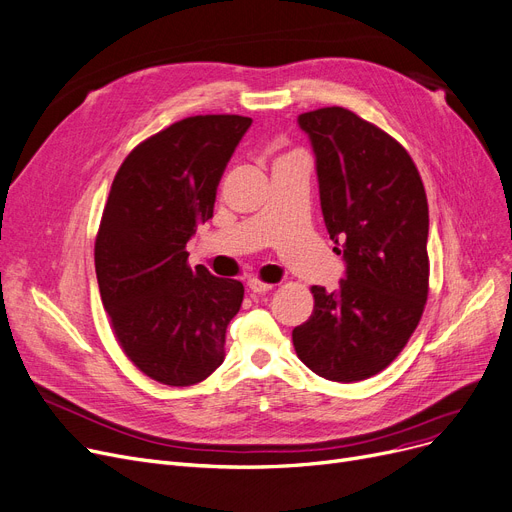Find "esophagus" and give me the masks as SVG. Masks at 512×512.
<instances>
[{
  "label": "esophagus",
  "mask_w": 512,
  "mask_h": 512,
  "mask_svg": "<svg viewBox=\"0 0 512 512\" xmlns=\"http://www.w3.org/2000/svg\"><path fill=\"white\" fill-rule=\"evenodd\" d=\"M248 287H250V291H254V294H266V291L273 289V283H266V281H262L258 277H252L248 281Z\"/></svg>",
  "instance_id": "obj_1"
}]
</instances>
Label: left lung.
Wrapping results in <instances>:
<instances>
[{"label": "left lung", "mask_w": 512, "mask_h": 512, "mask_svg": "<svg viewBox=\"0 0 512 512\" xmlns=\"http://www.w3.org/2000/svg\"><path fill=\"white\" fill-rule=\"evenodd\" d=\"M325 227L344 254L339 291L312 285L314 310L291 333L319 377L354 383L381 373L415 333L429 294V208L402 145L352 110L304 112Z\"/></svg>", "instance_id": "1"}]
</instances>
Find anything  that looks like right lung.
<instances>
[{
  "label": "right lung",
  "instance_id": "add662e5",
  "mask_svg": "<svg viewBox=\"0 0 512 512\" xmlns=\"http://www.w3.org/2000/svg\"><path fill=\"white\" fill-rule=\"evenodd\" d=\"M252 118L189 116L141 141L120 164L95 237V275L118 346L150 379L187 387L225 360L243 285L187 264L212 218L216 187Z\"/></svg>",
  "mask_w": 512,
  "mask_h": 512
}]
</instances>
